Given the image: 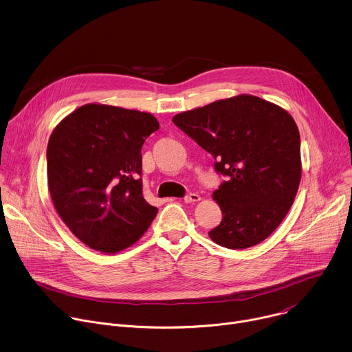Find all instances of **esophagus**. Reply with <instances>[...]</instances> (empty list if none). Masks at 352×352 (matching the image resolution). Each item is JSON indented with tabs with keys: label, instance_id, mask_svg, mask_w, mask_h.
I'll return each instance as SVG.
<instances>
[{
	"label": "esophagus",
	"instance_id": "1",
	"mask_svg": "<svg viewBox=\"0 0 352 352\" xmlns=\"http://www.w3.org/2000/svg\"><path fill=\"white\" fill-rule=\"evenodd\" d=\"M199 200H200V196L197 193H189L184 197L185 204H195V202H199Z\"/></svg>",
	"mask_w": 352,
	"mask_h": 352
}]
</instances>
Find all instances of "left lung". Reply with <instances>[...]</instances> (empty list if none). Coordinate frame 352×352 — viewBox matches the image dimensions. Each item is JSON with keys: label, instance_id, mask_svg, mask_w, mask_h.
<instances>
[{"label": "left lung", "instance_id": "1", "mask_svg": "<svg viewBox=\"0 0 352 352\" xmlns=\"http://www.w3.org/2000/svg\"><path fill=\"white\" fill-rule=\"evenodd\" d=\"M173 122L214 157L226 181L213 192L223 213L210 238L228 249L266 239L287 216L300 181V138L281 107L250 94L177 114Z\"/></svg>", "mask_w": 352, "mask_h": 352}]
</instances>
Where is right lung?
<instances>
[{
	"label": "right lung",
	"instance_id": "1",
	"mask_svg": "<svg viewBox=\"0 0 352 352\" xmlns=\"http://www.w3.org/2000/svg\"><path fill=\"white\" fill-rule=\"evenodd\" d=\"M157 129L148 113L86 104L50 136V195L63 221L91 249L116 254L155 220L157 208L143 197L140 150Z\"/></svg>",
	"mask_w": 352,
	"mask_h": 352
}]
</instances>
